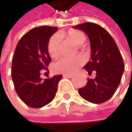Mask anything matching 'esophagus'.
<instances>
[{
  "instance_id": "esophagus-1",
  "label": "esophagus",
  "mask_w": 132,
  "mask_h": 132,
  "mask_svg": "<svg viewBox=\"0 0 132 132\" xmlns=\"http://www.w3.org/2000/svg\"><path fill=\"white\" fill-rule=\"evenodd\" d=\"M63 76L65 78H72L73 77V75H72V74H63Z\"/></svg>"
}]
</instances>
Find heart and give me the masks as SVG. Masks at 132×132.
I'll return each mask as SVG.
<instances>
[{
  "mask_svg": "<svg viewBox=\"0 0 132 132\" xmlns=\"http://www.w3.org/2000/svg\"><path fill=\"white\" fill-rule=\"evenodd\" d=\"M66 36L72 40L76 45L80 46L86 41V35L79 30L70 29L66 33ZM47 52L51 58H56L60 55V37L58 34L53 35L47 43ZM83 63V59L80 56L73 58L63 57L56 61L53 69L55 72L72 74Z\"/></svg>",
  "mask_w": 132,
  "mask_h": 132,
  "instance_id": "1",
  "label": "heart"
}]
</instances>
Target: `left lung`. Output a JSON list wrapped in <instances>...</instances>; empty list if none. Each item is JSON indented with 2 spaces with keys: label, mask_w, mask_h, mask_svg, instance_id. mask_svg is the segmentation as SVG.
<instances>
[{
  "label": "left lung",
  "mask_w": 132,
  "mask_h": 132,
  "mask_svg": "<svg viewBox=\"0 0 132 132\" xmlns=\"http://www.w3.org/2000/svg\"><path fill=\"white\" fill-rule=\"evenodd\" d=\"M74 27L84 31L90 41L91 60L84 68L89 75L96 72L95 78L87 79L79 94L89 102L103 103L112 98L121 82L125 69L121 54L112 37L101 26L88 22Z\"/></svg>",
  "instance_id": "1"
}]
</instances>
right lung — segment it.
<instances>
[{"instance_id":"1","label":"right lung","mask_w":132,"mask_h":132,"mask_svg":"<svg viewBox=\"0 0 132 132\" xmlns=\"http://www.w3.org/2000/svg\"><path fill=\"white\" fill-rule=\"evenodd\" d=\"M58 30L43 26L26 33L19 40L12 59L11 76L20 98L31 108H41L53 101L62 75L50 79L40 78L42 69L47 70L51 58L47 43Z\"/></svg>"}]
</instances>
